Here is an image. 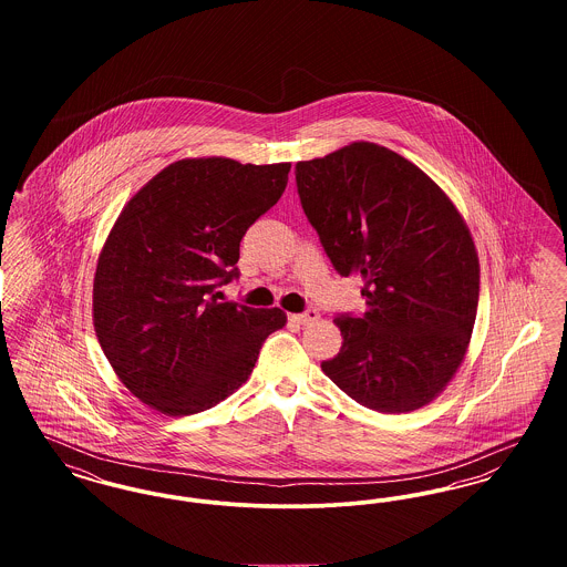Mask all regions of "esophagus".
Masks as SVG:
<instances>
[{"label": "esophagus", "mask_w": 567, "mask_h": 567, "mask_svg": "<svg viewBox=\"0 0 567 567\" xmlns=\"http://www.w3.org/2000/svg\"><path fill=\"white\" fill-rule=\"evenodd\" d=\"M317 319H319V312L312 310V308H308L306 312H299V315H291V321H296V323L299 324L312 323V321H317Z\"/></svg>", "instance_id": "34e87169"}]
</instances>
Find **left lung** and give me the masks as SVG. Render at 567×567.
Listing matches in <instances>:
<instances>
[{
    "mask_svg": "<svg viewBox=\"0 0 567 567\" xmlns=\"http://www.w3.org/2000/svg\"><path fill=\"white\" fill-rule=\"evenodd\" d=\"M297 193L331 266L363 278V315H338L324 374L378 412L430 404L457 372L481 291L470 229L432 178L372 142L296 165Z\"/></svg>",
    "mask_w": 567,
    "mask_h": 567,
    "instance_id": "8db88e82",
    "label": "left lung"
}]
</instances>
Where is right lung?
<instances>
[{"label": "right lung", "instance_id": "obj_1", "mask_svg": "<svg viewBox=\"0 0 567 567\" xmlns=\"http://www.w3.org/2000/svg\"><path fill=\"white\" fill-rule=\"evenodd\" d=\"M291 163L183 159L135 193L97 261L93 323L116 377L144 404L185 416L250 377L285 327L278 308L216 301L240 276L246 229L280 199Z\"/></svg>", "mask_w": 567, "mask_h": 567}]
</instances>
